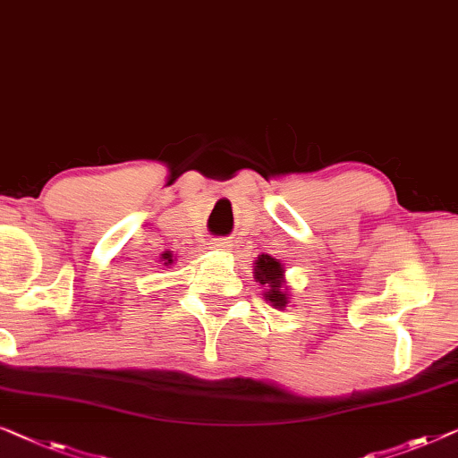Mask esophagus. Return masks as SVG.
Wrapping results in <instances>:
<instances>
[{"label":"esophagus","instance_id":"esophagus-1","mask_svg":"<svg viewBox=\"0 0 458 458\" xmlns=\"http://www.w3.org/2000/svg\"><path fill=\"white\" fill-rule=\"evenodd\" d=\"M208 245H210V250L223 251V250H229L231 248V242L227 240V237H213Z\"/></svg>","mask_w":458,"mask_h":458}]
</instances>
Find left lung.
<instances>
[{"label":"left lung","instance_id":"8db88e82","mask_svg":"<svg viewBox=\"0 0 458 458\" xmlns=\"http://www.w3.org/2000/svg\"><path fill=\"white\" fill-rule=\"evenodd\" d=\"M254 278L262 287H267L264 291V297L267 301L273 303L275 308H284L289 303L287 291H283V283H284V270L283 264L276 260V258L262 254L258 256L256 267H254Z\"/></svg>","mask_w":458,"mask_h":458}]
</instances>
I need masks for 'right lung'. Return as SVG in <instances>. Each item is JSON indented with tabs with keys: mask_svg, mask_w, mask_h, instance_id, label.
<instances>
[{
	"mask_svg": "<svg viewBox=\"0 0 458 458\" xmlns=\"http://www.w3.org/2000/svg\"><path fill=\"white\" fill-rule=\"evenodd\" d=\"M165 258H169V256H165ZM171 262V260H169ZM165 264H167V262H165Z\"/></svg>",
	"mask_w": 458,
	"mask_h": 458,
	"instance_id": "obj_1",
	"label": "right lung"
}]
</instances>
